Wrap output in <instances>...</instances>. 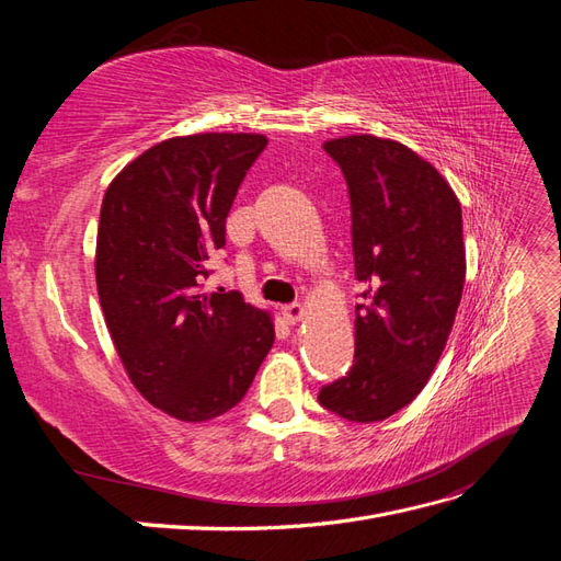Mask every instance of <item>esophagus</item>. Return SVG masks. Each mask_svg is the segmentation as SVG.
Segmentation results:
<instances>
[{
    "instance_id": "esophagus-1",
    "label": "esophagus",
    "mask_w": 561,
    "mask_h": 561,
    "mask_svg": "<svg viewBox=\"0 0 561 561\" xmlns=\"http://www.w3.org/2000/svg\"><path fill=\"white\" fill-rule=\"evenodd\" d=\"M280 313H283L287 325H297V322L304 320V316H307V311H304L301 304H287V307L280 309Z\"/></svg>"
}]
</instances>
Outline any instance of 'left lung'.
Listing matches in <instances>:
<instances>
[{
  "mask_svg": "<svg viewBox=\"0 0 561 561\" xmlns=\"http://www.w3.org/2000/svg\"><path fill=\"white\" fill-rule=\"evenodd\" d=\"M351 196L355 355L320 404L355 423L410 404L443 355L466 283L463 219L449 182L402 142L346 135L325 145Z\"/></svg>",
  "mask_w": 561,
  "mask_h": 561,
  "instance_id": "8db88e82",
  "label": "left lung"
}]
</instances>
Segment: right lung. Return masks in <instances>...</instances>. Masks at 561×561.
<instances>
[{
  "label": "right lung",
  "instance_id": "add662e5",
  "mask_svg": "<svg viewBox=\"0 0 561 561\" xmlns=\"http://www.w3.org/2000/svg\"><path fill=\"white\" fill-rule=\"evenodd\" d=\"M266 142L260 133L157 142L110 182L100 208L95 283L114 348L140 396L178 421L229 412L274 346V316L201 283Z\"/></svg>",
  "mask_w": 561,
  "mask_h": 561
}]
</instances>
